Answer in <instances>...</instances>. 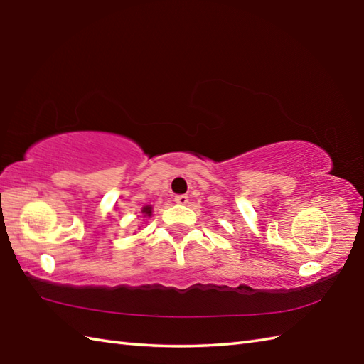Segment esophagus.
<instances>
[{"label": "esophagus", "mask_w": 364, "mask_h": 364, "mask_svg": "<svg viewBox=\"0 0 364 364\" xmlns=\"http://www.w3.org/2000/svg\"><path fill=\"white\" fill-rule=\"evenodd\" d=\"M175 202L178 205H186L189 203V197L186 194H181V196H175Z\"/></svg>", "instance_id": "1"}]
</instances>
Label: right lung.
<instances>
[{
    "label": "right lung",
    "instance_id": "add662e5",
    "mask_svg": "<svg viewBox=\"0 0 364 364\" xmlns=\"http://www.w3.org/2000/svg\"><path fill=\"white\" fill-rule=\"evenodd\" d=\"M142 213H144L145 215H151V208H150V206H145L144 210H142Z\"/></svg>",
    "mask_w": 364,
    "mask_h": 364
}]
</instances>
